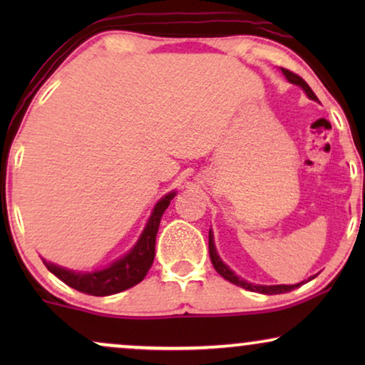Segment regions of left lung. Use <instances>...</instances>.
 <instances>
[{
    "label": "left lung",
    "mask_w": 365,
    "mask_h": 365,
    "mask_svg": "<svg viewBox=\"0 0 365 365\" xmlns=\"http://www.w3.org/2000/svg\"><path fill=\"white\" fill-rule=\"evenodd\" d=\"M282 69V73H284V76H286L289 81L291 83H294V84H299V86H301L304 91L307 93V96L311 98V99H314V101H317V96L316 94H314V91L311 88H309V84L304 81V79L299 76V74H296V73H292V71H289V69H286V68H281ZM209 257H211V262H212V266H214V269H216V271L221 274V276L226 279V281H229V282H232V284H236V286H239V287H242V289H246V291H252V292H261V294H269V296H272V294H284V292H291V291H294V289L296 287H299L301 286V284H294V286H254V284H251V282H246V281H242L241 277H237L236 274H234L231 269H229L226 264H224L221 259H219V256H217V252H216V247H214V237H212V232L209 231Z\"/></svg>",
    "instance_id": "8db88e82"
}]
</instances>
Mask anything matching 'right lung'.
I'll return each mask as SVG.
<instances>
[{
	"mask_svg": "<svg viewBox=\"0 0 365 365\" xmlns=\"http://www.w3.org/2000/svg\"><path fill=\"white\" fill-rule=\"evenodd\" d=\"M176 196V192L168 194L154 206V211L149 217L148 226L139 237L136 246L129 251L126 256L113 262L111 266L103 269V271L94 272H73L68 269L54 266L51 262H44L48 271H51L54 276L61 279L69 287L76 289L79 292L91 294V296H111L126 289L136 286L146 277L149 267L153 266L154 261V247H156V234L159 229V222L164 211H166L171 199Z\"/></svg>",
	"mask_w": 365,
	"mask_h": 365,
	"instance_id": "add662e5",
	"label": "right lung"
}]
</instances>
